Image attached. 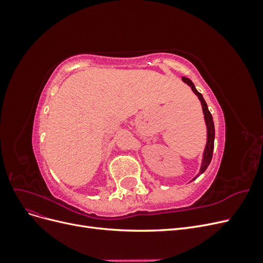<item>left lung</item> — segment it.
Wrapping results in <instances>:
<instances>
[{
	"label": "left lung",
	"mask_w": 263,
	"mask_h": 263,
	"mask_svg": "<svg viewBox=\"0 0 263 263\" xmlns=\"http://www.w3.org/2000/svg\"><path fill=\"white\" fill-rule=\"evenodd\" d=\"M182 80H183V82H185L189 86H191V89H192V91L197 95L198 100L201 101L202 108H203V114H204V119H205V124H206V129H208V141H206V146H205L204 153H203L201 169H200V172H198L196 176L192 179V181H193L196 178L200 177L201 174L206 169H208V166L210 165V163L212 161L213 150H214V139H215V127H214V122H213L212 114H211V112L209 110V107H208V104H206L205 100L203 99V95L195 89L194 83L191 81L190 79H187L185 77H182Z\"/></svg>",
	"instance_id": "1"
}]
</instances>
